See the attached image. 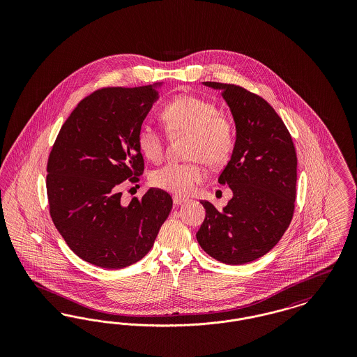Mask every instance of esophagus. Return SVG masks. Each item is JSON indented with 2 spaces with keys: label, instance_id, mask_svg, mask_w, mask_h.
I'll return each instance as SVG.
<instances>
[{
  "label": "esophagus",
  "instance_id": "34e87169",
  "mask_svg": "<svg viewBox=\"0 0 357 357\" xmlns=\"http://www.w3.org/2000/svg\"><path fill=\"white\" fill-rule=\"evenodd\" d=\"M172 201H174V204H176V206H179V204H186L187 199L186 198H182V197H178V195H175L174 198H172Z\"/></svg>",
  "mask_w": 357,
  "mask_h": 357
}]
</instances>
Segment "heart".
<instances>
[{"mask_svg":"<svg viewBox=\"0 0 357 357\" xmlns=\"http://www.w3.org/2000/svg\"><path fill=\"white\" fill-rule=\"evenodd\" d=\"M162 118L171 135H190L187 158L192 160L167 163L153 171L150 181L171 194L187 195L204 181V163L217 167L229 159L234 147V128L214 102L195 95L174 98L163 108ZM137 147L146 159L159 162L165 151L163 137L156 128L143 126L137 134Z\"/></svg>","mask_w":357,"mask_h":357,"instance_id":"b5f03b06","label":"heart"}]
</instances>
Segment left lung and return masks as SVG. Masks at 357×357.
Here are the masks:
<instances>
[{
  "label": "left lung",
  "mask_w": 357,
  "mask_h": 357,
  "mask_svg": "<svg viewBox=\"0 0 357 357\" xmlns=\"http://www.w3.org/2000/svg\"><path fill=\"white\" fill-rule=\"evenodd\" d=\"M221 91L236 124V143L218 178L233 198L221 211L202 201L197 233L210 257L242 265L266 255L284 236L296 201L297 156L291 136L272 105L242 86L204 82Z\"/></svg>",
  "instance_id": "obj_1"
}]
</instances>
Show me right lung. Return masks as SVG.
I'll return each instance as SVG.
<instances>
[{
  "label": "right lung",
  "instance_id": "add662e5",
  "mask_svg": "<svg viewBox=\"0 0 357 357\" xmlns=\"http://www.w3.org/2000/svg\"><path fill=\"white\" fill-rule=\"evenodd\" d=\"M163 83L102 88L86 96L63 124L48 159L52 221L70 250L86 262L121 269L153 248L172 207L170 194L149 188L121 204L123 182L139 181L142 124Z\"/></svg>",
  "mask_w": 357,
  "mask_h": 357
}]
</instances>
